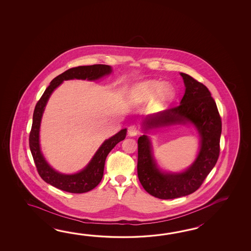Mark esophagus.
<instances>
[{"label":"esophagus","mask_w":251,"mask_h":251,"mask_svg":"<svg viewBox=\"0 0 251 251\" xmlns=\"http://www.w3.org/2000/svg\"><path fill=\"white\" fill-rule=\"evenodd\" d=\"M139 133V129L137 127L136 125H131L129 127H128V134L130 136H135L137 135Z\"/></svg>","instance_id":"1"}]
</instances>
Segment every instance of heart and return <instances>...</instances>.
<instances>
[{
	"mask_svg": "<svg viewBox=\"0 0 251 251\" xmlns=\"http://www.w3.org/2000/svg\"><path fill=\"white\" fill-rule=\"evenodd\" d=\"M175 95L171 84H162L161 81L148 80L133 86L129 92V98L134 104L149 101L154 98L156 105H163L170 101Z\"/></svg>",
	"mask_w": 251,
	"mask_h": 251,
	"instance_id": "heart-1",
	"label": "heart"
}]
</instances>
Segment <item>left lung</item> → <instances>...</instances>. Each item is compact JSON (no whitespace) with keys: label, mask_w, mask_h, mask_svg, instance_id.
I'll return each instance as SVG.
<instances>
[{"label":"left lung","mask_w":251,"mask_h":251,"mask_svg":"<svg viewBox=\"0 0 251 251\" xmlns=\"http://www.w3.org/2000/svg\"><path fill=\"white\" fill-rule=\"evenodd\" d=\"M186 86L181 101L175 107L144 118L145 129L193 124L200 134V151L187 171L165 173L159 171L147 135L138 139L137 174L144 189L160 199L185 197L197 191L216 164L220 154L222 120L208 89L190 75L181 73Z\"/></svg>","instance_id":"left-lung-1"}]
</instances>
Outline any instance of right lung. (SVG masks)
Listing matches in <instances>:
<instances>
[{
	"instance_id": "obj_1",
	"label": "right lung",
	"mask_w": 251,
	"mask_h": 251,
	"mask_svg": "<svg viewBox=\"0 0 251 251\" xmlns=\"http://www.w3.org/2000/svg\"><path fill=\"white\" fill-rule=\"evenodd\" d=\"M111 67L106 64H94L78 66L65 71L63 74L55 77L50 85L46 89L42 97L38 100L34 113L31 131L29 133V148L32 153L34 162L37 167L39 176L44 181L51 186L66 192L81 194L91 191L101 181L104 166L107 154L117 144L123 141L126 135V129H122L112 137L106 140L97 151L85 169L78 173L67 175L54 171L45 160L39 146V127L42 118L43 112L48 103L50 95L64 80L73 79L94 80L101 78L111 73Z\"/></svg>"
}]
</instances>
